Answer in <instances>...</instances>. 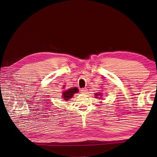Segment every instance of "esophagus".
I'll return each instance as SVG.
<instances>
[{
  "label": "esophagus",
  "instance_id": "esophagus-1",
  "mask_svg": "<svg viewBox=\"0 0 157 157\" xmlns=\"http://www.w3.org/2000/svg\"><path fill=\"white\" fill-rule=\"evenodd\" d=\"M80 92H81V93H82V94H86V92H88V90H87V88H82Z\"/></svg>",
  "mask_w": 157,
  "mask_h": 157
}]
</instances>
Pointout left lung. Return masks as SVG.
Here are the masks:
<instances>
[{
  "label": "left lung",
  "mask_w": 157,
  "mask_h": 157,
  "mask_svg": "<svg viewBox=\"0 0 157 157\" xmlns=\"http://www.w3.org/2000/svg\"><path fill=\"white\" fill-rule=\"evenodd\" d=\"M96 96H98V94H96Z\"/></svg>",
  "instance_id": "1"
}]
</instances>
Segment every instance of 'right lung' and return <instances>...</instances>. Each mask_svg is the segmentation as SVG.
I'll return each instance as SVG.
<instances>
[{
  "mask_svg": "<svg viewBox=\"0 0 157 157\" xmlns=\"http://www.w3.org/2000/svg\"><path fill=\"white\" fill-rule=\"evenodd\" d=\"M78 92V89L77 88H72L71 89H69L65 92H63V96L65 101L69 100L70 98H71L73 95L74 94V93H76Z\"/></svg>",
  "mask_w": 157,
  "mask_h": 157,
  "instance_id": "1",
  "label": "right lung"
}]
</instances>
